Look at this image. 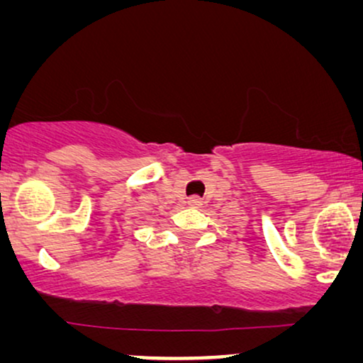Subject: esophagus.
<instances>
[{
	"mask_svg": "<svg viewBox=\"0 0 363 363\" xmlns=\"http://www.w3.org/2000/svg\"><path fill=\"white\" fill-rule=\"evenodd\" d=\"M189 205L190 207H200V205H202V200H200L199 196H190Z\"/></svg>",
	"mask_w": 363,
	"mask_h": 363,
	"instance_id": "1",
	"label": "esophagus"
}]
</instances>
